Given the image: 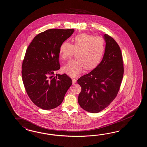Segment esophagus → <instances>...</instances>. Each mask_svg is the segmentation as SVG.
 <instances>
[{
  "label": "esophagus",
  "instance_id": "obj_1",
  "mask_svg": "<svg viewBox=\"0 0 147 147\" xmlns=\"http://www.w3.org/2000/svg\"><path fill=\"white\" fill-rule=\"evenodd\" d=\"M72 82H73V84H74V83H75L76 82V80L75 78H72Z\"/></svg>",
  "mask_w": 147,
  "mask_h": 147
}]
</instances>
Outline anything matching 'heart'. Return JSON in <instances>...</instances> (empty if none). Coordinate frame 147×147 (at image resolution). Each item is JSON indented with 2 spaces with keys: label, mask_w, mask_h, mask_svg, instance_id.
I'll return each instance as SVG.
<instances>
[{
  "label": "heart",
  "mask_w": 147,
  "mask_h": 147,
  "mask_svg": "<svg viewBox=\"0 0 147 147\" xmlns=\"http://www.w3.org/2000/svg\"><path fill=\"white\" fill-rule=\"evenodd\" d=\"M73 43L64 41L59 48V54L64 60L70 59L76 52V59L63 67L62 71L72 77L81 74L85 68L91 70L100 64L105 53V40L101 36L81 34L72 39Z\"/></svg>",
  "instance_id": "heart-1"
}]
</instances>
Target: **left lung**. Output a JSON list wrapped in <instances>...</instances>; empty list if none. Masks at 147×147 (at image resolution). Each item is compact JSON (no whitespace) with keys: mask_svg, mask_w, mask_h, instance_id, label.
Segmentation results:
<instances>
[{"mask_svg":"<svg viewBox=\"0 0 147 147\" xmlns=\"http://www.w3.org/2000/svg\"><path fill=\"white\" fill-rule=\"evenodd\" d=\"M105 52L101 63L93 70L78 80L81 87L78 102L91 113L108 107L117 96L124 73L121 49L112 37L105 34Z\"/></svg>","mask_w":147,"mask_h":147,"instance_id":"1","label":"left lung"}]
</instances>
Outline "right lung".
Instances as JSON below:
<instances>
[{
	"instance_id": "1",
	"label": "right lung",
	"mask_w": 147,
	"mask_h": 147,
	"mask_svg": "<svg viewBox=\"0 0 147 147\" xmlns=\"http://www.w3.org/2000/svg\"><path fill=\"white\" fill-rule=\"evenodd\" d=\"M74 32L46 30L36 35L26 50L22 64L23 83L31 101L43 110L61 105L72 85L71 78L66 74L57 76L56 73L60 69L59 46Z\"/></svg>"
}]
</instances>
